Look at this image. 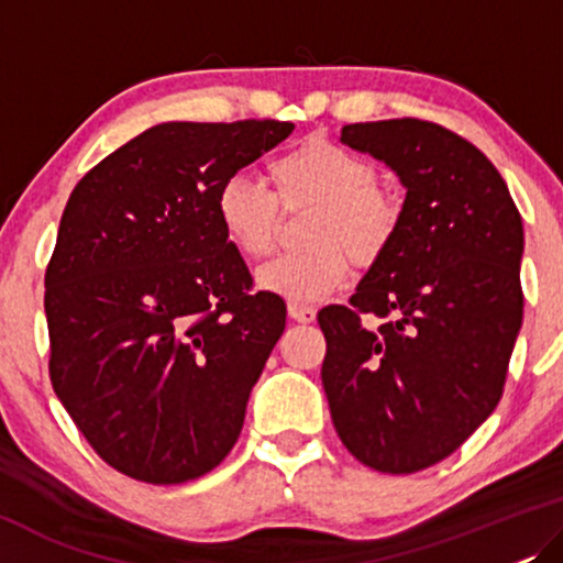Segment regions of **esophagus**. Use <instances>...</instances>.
<instances>
[{
  "label": "esophagus",
  "mask_w": 563,
  "mask_h": 563,
  "mask_svg": "<svg viewBox=\"0 0 563 563\" xmlns=\"http://www.w3.org/2000/svg\"><path fill=\"white\" fill-rule=\"evenodd\" d=\"M288 313H290V319L298 323H311L316 319V308L306 306V303H290Z\"/></svg>",
  "instance_id": "1"
}]
</instances>
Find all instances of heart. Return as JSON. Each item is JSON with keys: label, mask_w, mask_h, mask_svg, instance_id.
<instances>
[{"label": "heart", "mask_w": 563, "mask_h": 563, "mask_svg": "<svg viewBox=\"0 0 563 563\" xmlns=\"http://www.w3.org/2000/svg\"><path fill=\"white\" fill-rule=\"evenodd\" d=\"M273 194L244 176L217 191V221L229 244L247 260H263L278 244L280 209H311L303 229L306 252L275 257L260 267L263 290L292 303H313L346 280L352 265H377L398 240L406 203L377 184L367 157L336 142L311 137L275 157L267 168Z\"/></svg>", "instance_id": "1"}]
</instances>
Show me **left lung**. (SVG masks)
<instances>
[{"label": "left lung", "mask_w": 563, "mask_h": 563, "mask_svg": "<svg viewBox=\"0 0 563 563\" xmlns=\"http://www.w3.org/2000/svg\"><path fill=\"white\" fill-rule=\"evenodd\" d=\"M398 173L406 217L350 306H327L321 383L339 439L364 466L439 464L503 398L522 323V221L485 153L437 122L342 126Z\"/></svg>", "instance_id": "obj_1"}]
</instances>
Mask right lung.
Wrapping results in <instances>:
<instances>
[{
  "instance_id": "1",
  "label": "right lung",
  "mask_w": 563,
  "mask_h": 563,
  "mask_svg": "<svg viewBox=\"0 0 563 563\" xmlns=\"http://www.w3.org/2000/svg\"><path fill=\"white\" fill-rule=\"evenodd\" d=\"M292 122H163L78 180L45 271L53 390L126 477H203L240 439L285 300L221 232L217 191Z\"/></svg>"
}]
</instances>
